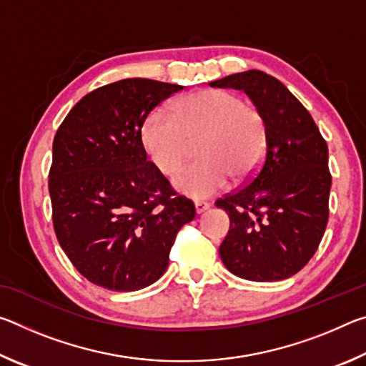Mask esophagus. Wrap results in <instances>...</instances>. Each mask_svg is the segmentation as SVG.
Here are the masks:
<instances>
[{"mask_svg": "<svg viewBox=\"0 0 366 366\" xmlns=\"http://www.w3.org/2000/svg\"><path fill=\"white\" fill-rule=\"evenodd\" d=\"M208 208H209V203L202 202V200H197V202H195V212H197L198 214L203 213V212H207Z\"/></svg>", "mask_w": 366, "mask_h": 366, "instance_id": "esophagus-1", "label": "esophagus"}]
</instances>
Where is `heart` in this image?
Wrapping results in <instances>:
<instances>
[{
  "instance_id": "1",
  "label": "heart",
  "mask_w": 366,
  "mask_h": 366,
  "mask_svg": "<svg viewBox=\"0 0 366 366\" xmlns=\"http://www.w3.org/2000/svg\"><path fill=\"white\" fill-rule=\"evenodd\" d=\"M200 140L198 157L172 179L177 192L207 198L257 174L268 147V126L259 111L232 92L198 90L176 102L172 113L157 108L142 124V144L163 174H172Z\"/></svg>"
}]
</instances>
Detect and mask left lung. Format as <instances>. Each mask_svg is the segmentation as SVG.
Returning <instances> with one entry per match:
<instances>
[{
  "mask_svg": "<svg viewBox=\"0 0 366 366\" xmlns=\"http://www.w3.org/2000/svg\"><path fill=\"white\" fill-rule=\"evenodd\" d=\"M209 86L244 90L268 126L257 174L216 200L231 219L222 263L249 281L287 280L315 255L330 218L326 140L307 108L269 74L252 69Z\"/></svg>",
  "mask_w": 366,
  "mask_h": 366,
  "instance_id": "obj_1",
  "label": "left lung"
}]
</instances>
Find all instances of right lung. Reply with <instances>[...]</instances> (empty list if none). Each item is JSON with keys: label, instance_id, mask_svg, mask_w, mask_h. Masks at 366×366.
<instances>
[{"label": "right lung", "instance_id": "1", "mask_svg": "<svg viewBox=\"0 0 366 366\" xmlns=\"http://www.w3.org/2000/svg\"><path fill=\"white\" fill-rule=\"evenodd\" d=\"M182 85L124 79L76 103L53 140L48 189L58 242L90 282L117 292L150 286L168 268L192 200L171 187L142 144L147 114Z\"/></svg>", "mask_w": 366, "mask_h": 366}]
</instances>
